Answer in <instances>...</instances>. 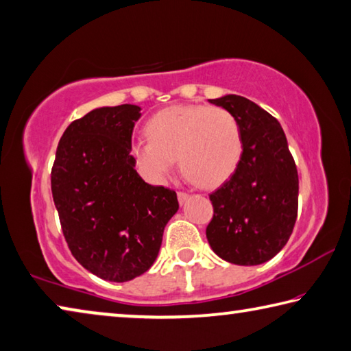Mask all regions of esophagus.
Returning a JSON list of instances; mask_svg holds the SVG:
<instances>
[{
	"instance_id": "1",
	"label": "esophagus",
	"mask_w": 351,
	"mask_h": 351,
	"mask_svg": "<svg viewBox=\"0 0 351 351\" xmlns=\"http://www.w3.org/2000/svg\"><path fill=\"white\" fill-rule=\"evenodd\" d=\"M177 197H179V202H180V205H183L188 200V197H189V194L188 193H183V191H179V194H177Z\"/></svg>"
}]
</instances>
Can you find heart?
Returning a JSON list of instances; mask_svg holds the SVG:
<instances>
[{
	"label": "heart",
	"instance_id": "b5f03b06",
	"mask_svg": "<svg viewBox=\"0 0 351 351\" xmlns=\"http://www.w3.org/2000/svg\"><path fill=\"white\" fill-rule=\"evenodd\" d=\"M147 140L130 145L138 172L151 183H163L176 157L188 179L204 188L226 182L237 171L243 136L237 118L222 107L171 106L145 125Z\"/></svg>",
	"mask_w": 351,
	"mask_h": 351
}]
</instances>
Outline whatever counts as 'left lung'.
<instances>
[{"instance_id":"left-lung-1","label":"left lung","mask_w":351,"mask_h":351,"mask_svg":"<svg viewBox=\"0 0 351 351\" xmlns=\"http://www.w3.org/2000/svg\"><path fill=\"white\" fill-rule=\"evenodd\" d=\"M237 118L243 154L237 171L210 194L206 239L217 256L238 266L271 260L288 243L298 208V174L280 123L247 97L208 99Z\"/></svg>"}]
</instances>
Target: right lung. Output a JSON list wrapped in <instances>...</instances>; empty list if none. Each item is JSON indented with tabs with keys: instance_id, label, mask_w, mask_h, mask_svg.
Returning <instances> with one entry per match:
<instances>
[{
	"instance_id": "right-lung-1",
	"label": "right lung",
	"mask_w": 351,
	"mask_h": 351,
	"mask_svg": "<svg viewBox=\"0 0 351 351\" xmlns=\"http://www.w3.org/2000/svg\"><path fill=\"white\" fill-rule=\"evenodd\" d=\"M141 107H101L76 119L59 141L51 189L73 256L96 277L134 280L152 266L177 194L135 171L132 132Z\"/></svg>"
}]
</instances>
